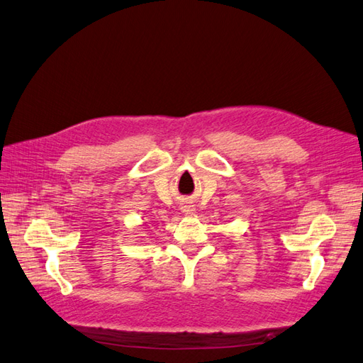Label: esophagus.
Wrapping results in <instances>:
<instances>
[{"label": "esophagus", "mask_w": 363, "mask_h": 363, "mask_svg": "<svg viewBox=\"0 0 363 363\" xmlns=\"http://www.w3.org/2000/svg\"><path fill=\"white\" fill-rule=\"evenodd\" d=\"M183 212L186 215H194L195 213V208H194V206H183Z\"/></svg>", "instance_id": "1"}]
</instances>
